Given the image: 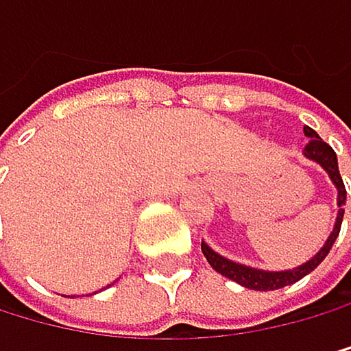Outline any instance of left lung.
I'll return each instance as SVG.
<instances>
[{"mask_svg":"<svg viewBox=\"0 0 351 351\" xmlns=\"http://www.w3.org/2000/svg\"><path fill=\"white\" fill-rule=\"evenodd\" d=\"M303 134H306L310 138V143L306 145V149H303V156L308 158V160L321 165L323 169L328 171L332 184L337 186L339 191V197H337V204H339V215H337V221H334V228L332 233L328 237V241L323 244V248L314 255L312 259H308L306 264H301L297 268L292 270H279V272H270V270H259V268H250V266H244V264H237V261H230L226 257L217 255V252L210 248L208 244H204L202 241V252L206 261L210 264V268L217 270L219 275H224L228 279L237 281L239 286L244 288H250V290H279L283 286H290V283H295L299 279H303L306 275H310V272L317 268L323 259L328 257V252L332 248V244L337 241L339 233H341V221H343V213H345V197H348V191H345V184H343V178L339 173V160H337V154H334V149L323 143L319 134L312 130V127H303Z\"/></svg>","mask_w":351,"mask_h":351,"instance_id":"obj_1","label":"left lung"}]
</instances>
